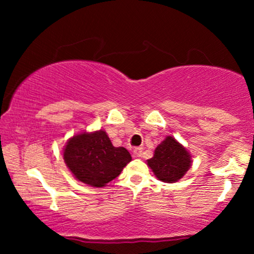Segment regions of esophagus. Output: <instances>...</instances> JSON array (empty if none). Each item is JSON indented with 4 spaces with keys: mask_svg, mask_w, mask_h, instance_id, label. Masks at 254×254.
Segmentation results:
<instances>
[{
    "mask_svg": "<svg viewBox=\"0 0 254 254\" xmlns=\"http://www.w3.org/2000/svg\"><path fill=\"white\" fill-rule=\"evenodd\" d=\"M142 152H143V149H142L141 147H136V148H134V150H133V156L134 157H141Z\"/></svg>",
    "mask_w": 254,
    "mask_h": 254,
    "instance_id": "esophagus-1",
    "label": "esophagus"
}]
</instances>
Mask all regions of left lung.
<instances>
[{
    "mask_svg": "<svg viewBox=\"0 0 254 254\" xmlns=\"http://www.w3.org/2000/svg\"><path fill=\"white\" fill-rule=\"evenodd\" d=\"M190 155L172 136H168L156 148L154 157L148 159V165L159 180L176 183L190 166Z\"/></svg>",
    "mask_w": 254,
    "mask_h": 254,
    "instance_id": "1",
    "label": "left lung"
}]
</instances>
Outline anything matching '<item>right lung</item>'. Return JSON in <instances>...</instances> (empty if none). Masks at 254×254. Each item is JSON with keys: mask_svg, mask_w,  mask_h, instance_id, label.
Wrapping results in <instances>:
<instances>
[{"mask_svg": "<svg viewBox=\"0 0 254 254\" xmlns=\"http://www.w3.org/2000/svg\"><path fill=\"white\" fill-rule=\"evenodd\" d=\"M64 158L79 182L103 187L120 175L131 161L123 147H114L104 130L75 135L65 144Z\"/></svg>", "mask_w": 254, "mask_h": 254, "instance_id": "1", "label": "right lung"}]
</instances>
